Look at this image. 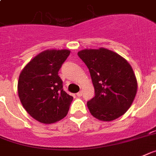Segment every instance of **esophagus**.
Here are the masks:
<instances>
[{"label":"esophagus","mask_w":156,"mask_h":156,"mask_svg":"<svg viewBox=\"0 0 156 156\" xmlns=\"http://www.w3.org/2000/svg\"><path fill=\"white\" fill-rule=\"evenodd\" d=\"M82 95H83V93H82V92H79L78 93H76V96H79V97H80V96H82Z\"/></svg>","instance_id":"1"}]
</instances>
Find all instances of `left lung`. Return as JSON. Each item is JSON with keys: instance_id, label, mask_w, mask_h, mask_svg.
<instances>
[{"instance_id": "1", "label": "left lung", "mask_w": 156, "mask_h": 156, "mask_svg": "<svg viewBox=\"0 0 156 156\" xmlns=\"http://www.w3.org/2000/svg\"><path fill=\"white\" fill-rule=\"evenodd\" d=\"M78 56L89 69L95 89V96L87 103L90 113L106 122L123 115L133 103L138 87L129 63L104 48L80 50Z\"/></svg>"}]
</instances>
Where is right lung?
Segmentation results:
<instances>
[{"mask_svg": "<svg viewBox=\"0 0 156 156\" xmlns=\"http://www.w3.org/2000/svg\"><path fill=\"white\" fill-rule=\"evenodd\" d=\"M70 54L69 49H47L25 65L19 76L18 96L31 116L52 123L66 116L73 100L63 90L58 72Z\"/></svg>", "mask_w": 156, "mask_h": 156, "instance_id": "right-lung-1", "label": "right lung"}]
</instances>
